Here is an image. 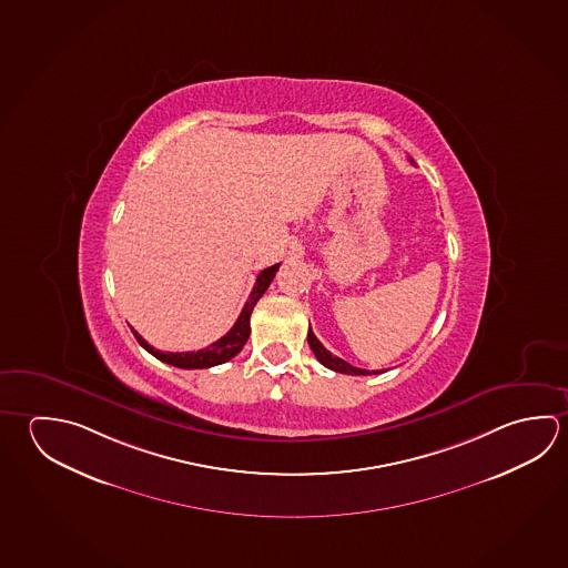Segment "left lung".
Instances as JSON below:
<instances>
[{"label":"left lung","instance_id":"obj_1","mask_svg":"<svg viewBox=\"0 0 568 568\" xmlns=\"http://www.w3.org/2000/svg\"><path fill=\"white\" fill-rule=\"evenodd\" d=\"M307 341L308 347H311V351L315 353V357L318 358V363L331 368V371H335V373H345V375H371L367 368L353 367V365H348L347 361H343V358L337 357V355H333L331 351L323 347V343L315 337V333L311 331V327H308ZM373 373H381V371H373Z\"/></svg>","mask_w":568,"mask_h":568}]
</instances>
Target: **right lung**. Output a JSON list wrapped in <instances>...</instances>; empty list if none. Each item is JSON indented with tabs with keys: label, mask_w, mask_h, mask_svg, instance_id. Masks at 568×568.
Here are the masks:
<instances>
[{
	"label": "right lung",
	"mask_w": 568,
	"mask_h": 568,
	"mask_svg": "<svg viewBox=\"0 0 568 568\" xmlns=\"http://www.w3.org/2000/svg\"><path fill=\"white\" fill-rule=\"evenodd\" d=\"M280 265L281 263H277V265H271L267 270L261 271L260 275H257V281H255V287L251 291L245 307L241 311L240 318L235 321V325L230 328L227 335H223L215 343H211L210 347L201 348V351H190V353H163L160 348L151 347L150 343L141 337L138 331H133V328L131 331H133V335L138 338L141 347L150 351L153 357H158L163 363L173 365V367L210 368L221 365V363H227L247 343L251 333L250 318L253 307L257 305V301L263 297V293L270 287L271 281H273L275 273L280 270Z\"/></svg>",
	"instance_id": "add662e5"
}]
</instances>
